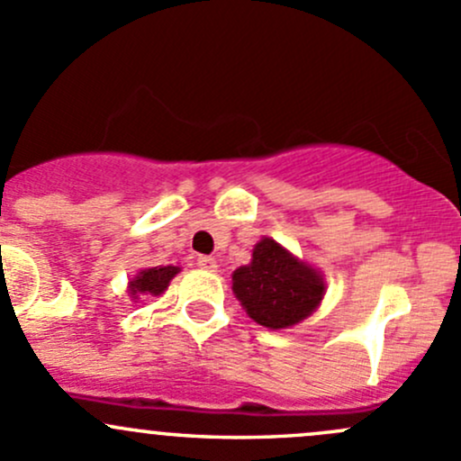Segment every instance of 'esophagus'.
I'll return each mask as SVG.
<instances>
[{"label": "esophagus", "instance_id": "1", "mask_svg": "<svg viewBox=\"0 0 461 461\" xmlns=\"http://www.w3.org/2000/svg\"><path fill=\"white\" fill-rule=\"evenodd\" d=\"M197 266L203 270H211V273H215L217 268H220V264H217L215 258H208V255H202V258L197 259Z\"/></svg>", "mask_w": 461, "mask_h": 461}]
</instances>
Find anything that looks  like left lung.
<instances>
[{
    "instance_id": "left-lung-1",
    "label": "left lung",
    "mask_w": 461,
    "mask_h": 461,
    "mask_svg": "<svg viewBox=\"0 0 461 461\" xmlns=\"http://www.w3.org/2000/svg\"><path fill=\"white\" fill-rule=\"evenodd\" d=\"M232 293L266 329H293L324 300V275L270 237L255 244L250 264L232 273Z\"/></svg>"
}]
</instances>
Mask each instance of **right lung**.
<instances>
[{
    "label": "right lung",
    "instance_id": "1",
    "mask_svg": "<svg viewBox=\"0 0 461 461\" xmlns=\"http://www.w3.org/2000/svg\"><path fill=\"white\" fill-rule=\"evenodd\" d=\"M179 273V266H153V268H144L128 282V295L132 300H140L141 295L158 297L168 288L170 279Z\"/></svg>",
    "mask_w": 461,
    "mask_h": 461
}]
</instances>
